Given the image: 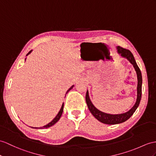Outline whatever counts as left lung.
I'll use <instances>...</instances> for the list:
<instances>
[{
    "label": "left lung",
    "mask_w": 156,
    "mask_h": 156,
    "mask_svg": "<svg viewBox=\"0 0 156 156\" xmlns=\"http://www.w3.org/2000/svg\"><path fill=\"white\" fill-rule=\"evenodd\" d=\"M118 52L121 54L124 58H126L128 60H129L133 66H134V69L137 73L138 77V87H137V100H136V103L134 107H133L130 111H128L126 113L120 114V115H110V114H107L105 112H102L95 108V107L92 104L91 102L89 97V93L88 91H87L86 93V102L90 112L91 114L96 118V119L100 121V122L107 124H120L125 122L128 119H130L131 116L134 114V112L136 111V110L137 109L138 107L140 105V100L142 98V73L140 71V68L138 67V65L136 64V62L135 61V59L134 58V55L132 54V52L128 50L127 49L123 48L122 47L119 46L117 48Z\"/></svg>",
    "instance_id": "left-lung-1"
}]
</instances>
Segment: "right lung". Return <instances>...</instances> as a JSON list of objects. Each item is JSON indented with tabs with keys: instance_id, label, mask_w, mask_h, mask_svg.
<instances>
[{
	"instance_id": "right-lung-1",
	"label": "right lung",
	"mask_w": 156,
	"mask_h": 156,
	"mask_svg": "<svg viewBox=\"0 0 156 156\" xmlns=\"http://www.w3.org/2000/svg\"><path fill=\"white\" fill-rule=\"evenodd\" d=\"M31 51H30L28 53V54L26 55H28V54H30V53H31ZM73 86H71L70 88L68 89V90L66 92V93L68 92V91H69L72 88H73ZM63 107H64V103H63V105H62V108H61V109H60V111H59V112H58V115H57V116L55 117V119L53 120L51 122H49V124H46L45 125V126H44L43 127H41L40 128L41 129H44V128H49V127H50V126H53V125L54 124H55L57 122H58V121L60 119V118H61V116H62V113H63Z\"/></svg>"
}]
</instances>
